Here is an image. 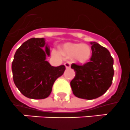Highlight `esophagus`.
Masks as SVG:
<instances>
[{"label": "esophagus", "mask_w": 130, "mask_h": 130, "mask_svg": "<svg viewBox=\"0 0 130 130\" xmlns=\"http://www.w3.org/2000/svg\"><path fill=\"white\" fill-rule=\"evenodd\" d=\"M64 65H65L66 69H69V68H71V63L70 62L65 63V64H64Z\"/></svg>", "instance_id": "34e87169"}]
</instances>
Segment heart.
I'll list each match as a JSON object with an SVG mask.
<instances>
[{"label":"heart","instance_id":"1","mask_svg":"<svg viewBox=\"0 0 130 130\" xmlns=\"http://www.w3.org/2000/svg\"><path fill=\"white\" fill-rule=\"evenodd\" d=\"M61 53L67 58H72L75 62L83 64L89 61L92 55V51L89 45L87 44L69 43L63 46ZM54 54L59 55L56 52Z\"/></svg>","mask_w":130,"mask_h":130}]
</instances>
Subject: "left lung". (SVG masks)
<instances>
[{"label": "left lung", "instance_id": "1", "mask_svg": "<svg viewBox=\"0 0 130 130\" xmlns=\"http://www.w3.org/2000/svg\"><path fill=\"white\" fill-rule=\"evenodd\" d=\"M92 56L83 65L72 64L76 75L71 82L72 93L78 98L97 99L107 91L113 81V59L107 48L96 42H90Z\"/></svg>", "mask_w": 130, "mask_h": 130}]
</instances>
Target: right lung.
<instances>
[{
	"instance_id": "1",
	"label": "right lung",
	"mask_w": 130,
	"mask_h": 130,
	"mask_svg": "<svg viewBox=\"0 0 130 130\" xmlns=\"http://www.w3.org/2000/svg\"><path fill=\"white\" fill-rule=\"evenodd\" d=\"M46 56H50V48L44 38L28 39L14 55L11 65L13 82L27 98H47L56 79L65 71L64 65L51 66L46 61Z\"/></svg>"
}]
</instances>
